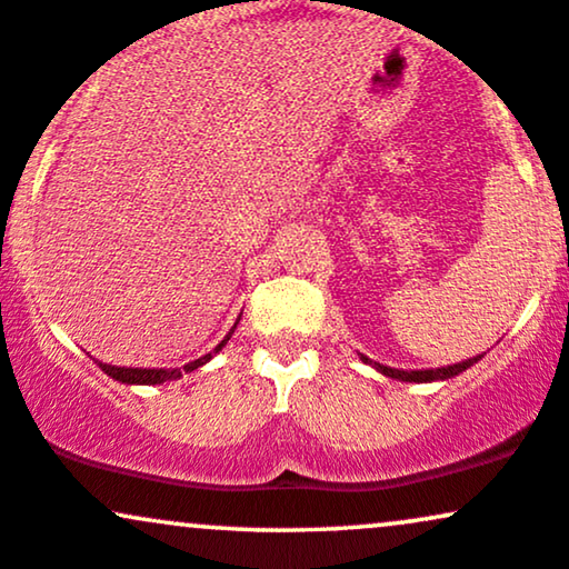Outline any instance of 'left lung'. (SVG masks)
<instances>
[{
	"mask_svg": "<svg viewBox=\"0 0 569 569\" xmlns=\"http://www.w3.org/2000/svg\"><path fill=\"white\" fill-rule=\"evenodd\" d=\"M482 357H473V359H466V362H458V365H450V367H439V370H393V367H386V365H376L383 376L389 378H399V380H416V383H429V380H445V378H452L458 376V372L469 370L471 365H477ZM367 362V359H365Z\"/></svg>",
	"mask_w": 569,
	"mask_h": 569,
	"instance_id": "obj_1",
	"label": "left lung"
}]
</instances>
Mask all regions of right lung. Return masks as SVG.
I'll return each instance as SVG.
<instances>
[{"instance_id": "obj_1", "label": "right lung", "mask_w": 569, "mask_h": 569, "mask_svg": "<svg viewBox=\"0 0 569 569\" xmlns=\"http://www.w3.org/2000/svg\"><path fill=\"white\" fill-rule=\"evenodd\" d=\"M226 340H229V336H226ZM226 340H220V343L216 346V351H212V353H218L220 349H223ZM212 353H204V357L193 359V362L186 365L183 370H178V367H172V370H162V367H159V370H143V367H111V365H103V362H98V365H100V370L106 372V376H111L113 380H119V383L153 386V383H164V380H176V378L183 376V372L197 370V367H202L207 359L212 357Z\"/></svg>"}]
</instances>
